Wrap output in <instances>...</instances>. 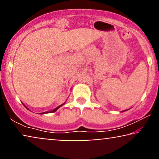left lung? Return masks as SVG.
Segmentation results:
<instances>
[{
	"label": "left lung",
	"mask_w": 159,
	"mask_h": 159,
	"mask_svg": "<svg viewBox=\"0 0 159 159\" xmlns=\"http://www.w3.org/2000/svg\"><path fill=\"white\" fill-rule=\"evenodd\" d=\"M127 111V110H125V111H122V112H123V111Z\"/></svg>",
	"instance_id": "left-lung-1"
}]
</instances>
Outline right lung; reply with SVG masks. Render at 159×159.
Returning <instances> with one entry per match:
<instances>
[{
	"instance_id": "add662e5",
	"label": "right lung",
	"mask_w": 159,
	"mask_h": 159,
	"mask_svg": "<svg viewBox=\"0 0 159 159\" xmlns=\"http://www.w3.org/2000/svg\"><path fill=\"white\" fill-rule=\"evenodd\" d=\"M64 104H65V103H63V104H61V105H60V106H57V107H56V108H54V109H53V110H51V111H45V112H43V113H40V114H48V113H53V112H56V111H57V110L58 109V108H59L60 107H61V106H62L63 105H64ZM23 105H24V106H25V107L26 108H27V109H28V110H29V108H28L27 107V106H26L25 105V104H24V103H23Z\"/></svg>"
}]
</instances>
